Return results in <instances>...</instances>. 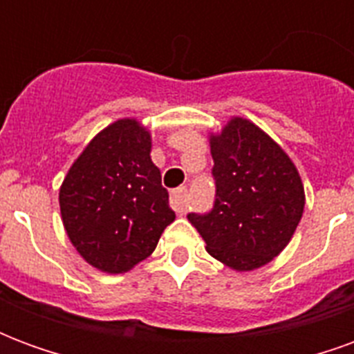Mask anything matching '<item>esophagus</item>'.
I'll return each instance as SVG.
<instances>
[{
	"label": "esophagus",
	"mask_w": 354,
	"mask_h": 354,
	"mask_svg": "<svg viewBox=\"0 0 354 354\" xmlns=\"http://www.w3.org/2000/svg\"><path fill=\"white\" fill-rule=\"evenodd\" d=\"M170 205L176 210L178 214H184L187 210V189L185 187H178L170 193Z\"/></svg>",
	"instance_id": "obj_1"
}]
</instances>
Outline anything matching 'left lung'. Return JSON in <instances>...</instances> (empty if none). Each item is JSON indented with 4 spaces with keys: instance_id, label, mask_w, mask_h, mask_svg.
Returning <instances> with one entry per match:
<instances>
[{
    "instance_id": "left-lung-1",
    "label": "left lung",
    "mask_w": 354,
    "mask_h": 354,
    "mask_svg": "<svg viewBox=\"0 0 354 354\" xmlns=\"http://www.w3.org/2000/svg\"><path fill=\"white\" fill-rule=\"evenodd\" d=\"M210 153L214 207L187 220L212 258L235 271L258 269L284 250L301 220V178L284 149L243 117L210 136Z\"/></svg>"
}]
</instances>
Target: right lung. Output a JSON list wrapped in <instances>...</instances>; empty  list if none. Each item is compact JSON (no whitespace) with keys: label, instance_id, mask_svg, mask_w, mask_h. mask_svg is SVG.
<instances>
[{"label":"right lung","instance_id":"obj_1","mask_svg":"<svg viewBox=\"0 0 354 354\" xmlns=\"http://www.w3.org/2000/svg\"><path fill=\"white\" fill-rule=\"evenodd\" d=\"M149 151V131L136 119H119L88 142L62 182L66 233L104 273H124L146 260L176 218Z\"/></svg>","mask_w":354,"mask_h":354}]
</instances>
